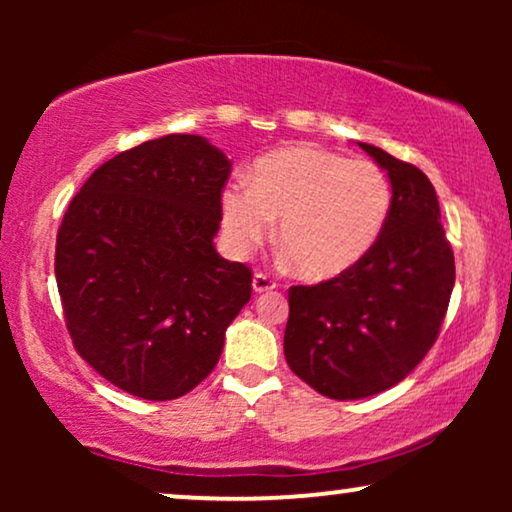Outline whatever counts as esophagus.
<instances>
[{
  "label": "esophagus",
  "mask_w": 512,
  "mask_h": 512,
  "mask_svg": "<svg viewBox=\"0 0 512 512\" xmlns=\"http://www.w3.org/2000/svg\"><path fill=\"white\" fill-rule=\"evenodd\" d=\"M251 286H254V291L256 293H265V291H272L275 289V282H272V279L265 275V272H256L254 275V279H251Z\"/></svg>",
  "instance_id": "34e87169"
}]
</instances>
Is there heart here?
Here are the masks:
<instances>
[{
  "label": "heart",
  "instance_id": "1",
  "mask_svg": "<svg viewBox=\"0 0 512 512\" xmlns=\"http://www.w3.org/2000/svg\"><path fill=\"white\" fill-rule=\"evenodd\" d=\"M391 181L373 160H347L319 146H284L256 160L251 184L221 193V233L247 256L279 219L277 240L310 282L345 275L370 254L387 228Z\"/></svg>",
  "mask_w": 512,
  "mask_h": 512
}]
</instances>
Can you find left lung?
<instances>
[{"label": "left lung", "instance_id": "8db88e82", "mask_svg": "<svg viewBox=\"0 0 512 512\" xmlns=\"http://www.w3.org/2000/svg\"><path fill=\"white\" fill-rule=\"evenodd\" d=\"M359 146L391 181L387 228L345 275L291 286L284 331L289 368L335 401L405 380L436 342L454 286V254L429 177L373 144Z\"/></svg>", "mask_w": 512, "mask_h": 512}]
</instances>
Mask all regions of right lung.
I'll return each mask as SVG.
<instances>
[{
    "label": "right lung",
    "mask_w": 512,
    "mask_h": 512,
    "mask_svg": "<svg viewBox=\"0 0 512 512\" xmlns=\"http://www.w3.org/2000/svg\"><path fill=\"white\" fill-rule=\"evenodd\" d=\"M230 160L200 135H165L97 167L55 244L67 331L104 380L172 401L212 373L251 298V270L214 249Z\"/></svg>",
    "instance_id": "1"
}]
</instances>
